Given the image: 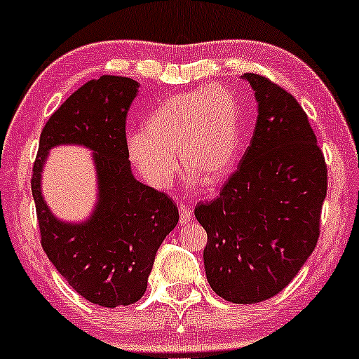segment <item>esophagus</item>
<instances>
[{
	"label": "esophagus",
	"instance_id": "esophagus-1",
	"mask_svg": "<svg viewBox=\"0 0 359 359\" xmlns=\"http://www.w3.org/2000/svg\"><path fill=\"white\" fill-rule=\"evenodd\" d=\"M191 217H193V211H191V209L186 208V206H180V221H181V224H186V222H189Z\"/></svg>",
	"mask_w": 359,
	"mask_h": 359
}]
</instances>
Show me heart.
<instances>
[{"label":"heart","mask_w":359,"mask_h":359,"mask_svg":"<svg viewBox=\"0 0 359 359\" xmlns=\"http://www.w3.org/2000/svg\"><path fill=\"white\" fill-rule=\"evenodd\" d=\"M241 145L239 107L219 86L184 92L166 99L145 122V132L127 138L132 165L155 189L168 188L178 163L189 181L219 184L234 166Z\"/></svg>","instance_id":"obj_1"}]
</instances>
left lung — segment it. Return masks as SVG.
<instances>
[{"instance_id":"obj_1","label":"left lung","mask_w":359,"mask_h":359,"mask_svg":"<svg viewBox=\"0 0 359 359\" xmlns=\"http://www.w3.org/2000/svg\"><path fill=\"white\" fill-rule=\"evenodd\" d=\"M257 122L239 168L194 216L208 232L209 285L232 304L282 292L313 252L327 196V165L295 97L259 74H244Z\"/></svg>"}]
</instances>
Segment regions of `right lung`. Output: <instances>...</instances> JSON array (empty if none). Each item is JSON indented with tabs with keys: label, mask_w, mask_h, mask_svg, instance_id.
I'll use <instances>...</instances> for the list:
<instances>
[{
	"label": "right lung",
	"mask_w": 359,
	"mask_h": 359,
	"mask_svg": "<svg viewBox=\"0 0 359 359\" xmlns=\"http://www.w3.org/2000/svg\"><path fill=\"white\" fill-rule=\"evenodd\" d=\"M138 87L133 79L118 76L83 83L44 125L32 166L31 189L46 255L79 295L107 309L142 299L156 250L180 219L165 193L132 173L125 123ZM59 144L95 151L100 193L95 211L82 223L59 220L43 201V163Z\"/></svg>",
	"instance_id": "right-lung-1"
}]
</instances>
